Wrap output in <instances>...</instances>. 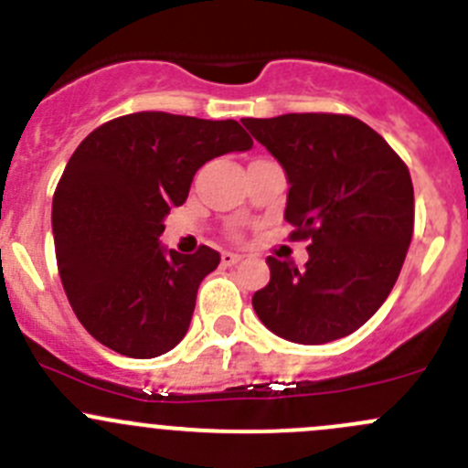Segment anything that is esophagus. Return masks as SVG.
<instances>
[{
	"label": "esophagus",
	"mask_w": 468,
	"mask_h": 468,
	"mask_svg": "<svg viewBox=\"0 0 468 468\" xmlns=\"http://www.w3.org/2000/svg\"><path fill=\"white\" fill-rule=\"evenodd\" d=\"M220 259H223V266H234V263H239L243 257L236 252H223V257Z\"/></svg>",
	"instance_id": "esophagus-1"
}]
</instances>
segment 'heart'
Returning a JSON list of instances; mask_svg holds the SVG:
<instances>
[{
  "instance_id": "obj_1",
  "label": "heart",
  "mask_w": 468,
  "mask_h": 468,
  "mask_svg": "<svg viewBox=\"0 0 468 468\" xmlns=\"http://www.w3.org/2000/svg\"><path fill=\"white\" fill-rule=\"evenodd\" d=\"M234 236H240V232H239V229H234Z\"/></svg>"
}]
</instances>
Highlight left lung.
<instances>
[{"mask_svg":"<svg viewBox=\"0 0 468 468\" xmlns=\"http://www.w3.org/2000/svg\"><path fill=\"white\" fill-rule=\"evenodd\" d=\"M243 124L286 170L289 239L309 243L304 268L266 259L271 282L252 295L254 312L293 344L353 335L391 293L410 248L414 186L405 161L353 115L286 113Z\"/></svg>","mask_w":468,"mask_h":468,"instance_id":"8db88e82","label":"left lung"}]
</instances>
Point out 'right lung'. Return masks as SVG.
Listing matches in <instances>:
<instances>
[{"instance_id": "right-lung-1", "label": "right lung", "mask_w": 468, "mask_h": 468, "mask_svg": "<svg viewBox=\"0 0 468 468\" xmlns=\"http://www.w3.org/2000/svg\"><path fill=\"white\" fill-rule=\"evenodd\" d=\"M250 147L236 120L164 111L120 115L79 143L54 191L52 229L63 289L92 339L136 359L184 339L220 254L165 252L164 218L186 202L200 165Z\"/></svg>"}]
</instances>
